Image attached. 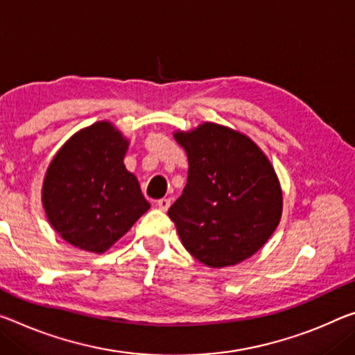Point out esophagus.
<instances>
[{"label": "esophagus", "mask_w": 355, "mask_h": 355, "mask_svg": "<svg viewBox=\"0 0 355 355\" xmlns=\"http://www.w3.org/2000/svg\"><path fill=\"white\" fill-rule=\"evenodd\" d=\"M156 205H157V208H159V210H162V211H166L168 207H171V199H167V198H162V199H159L156 202Z\"/></svg>", "instance_id": "1"}]
</instances>
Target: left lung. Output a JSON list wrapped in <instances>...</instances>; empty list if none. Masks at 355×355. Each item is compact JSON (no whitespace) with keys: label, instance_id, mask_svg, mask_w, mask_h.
I'll return each mask as SVG.
<instances>
[{"label":"left lung","instance_id":"obj_1","mask_svg":"<svg viewBox=\"0 0 355 355\" xmlns=\"http://www.w3.org/2000/svg\"><path fill=\"white\" fill-rule=\"evenodd\" d=\"M188 155V182L168 208L182 243L208 267L251 257L277 229L283 196L257 145L232 129L204 123L175 134Z\"/></svg>","mask_w":355,"mask_h":355}]
</instances>
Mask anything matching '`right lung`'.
Returning a JSON list of instances; mask_svg holds the SVG:
<instances>
[{
	"label": "right lung",
	"instance_id": "right-lung-1",
	"mask_svg": "<svg viewBox=\"0 0 355 355\" xmlns=\"http://www.w3.org/2000/svg\"><path fill=\"white\" fill-rule=\"evenodd\" d=\"M128 142L107 121L72 136L50 164L42 204L52 227L77 248L104 252L150 208L123 159Z\"/></svg>",
	"mask_w": 355,
	"mask_h": 355
}]
</instances>
